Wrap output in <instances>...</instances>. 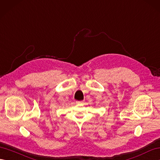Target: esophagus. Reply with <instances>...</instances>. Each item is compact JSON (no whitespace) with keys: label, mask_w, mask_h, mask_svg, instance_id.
Returning <instances> with one entry per match:
<instances>
[{"label":"esophagus","mask_w":160,"mask_h":160,"mask_svg":"<svg viewBox=\"0 0 160 160\" xmlns=\"http://www.w3.org/2000/svg\"><path fill=\"white\" fill-rule=\"evenodd\" d=\"M76 103L77 104H81V103H83V101H76Z\"/></svg>","instance_id":"34e87169"}]
</instances>
